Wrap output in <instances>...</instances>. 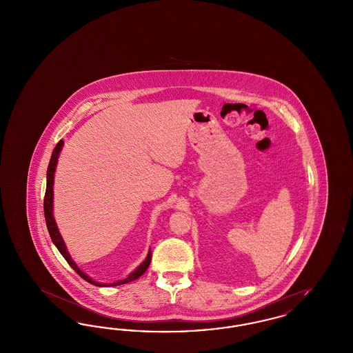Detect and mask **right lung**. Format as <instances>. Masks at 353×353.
<instances>
[{
	"label": "right lung",
	"mask_w": 353,
	"mask_h": 353,
	"mask_svg": "<svg viewBox=\"0 0 353 353\" xmlns=\"http://www.w3.org/2000/svg\"><path fill=\"white\" fill-rule=\"evenodd\" d=\"M62 147H63V141L59 140V143L55 145V148H54V151H52L50 163H49V167H48V184H46V193H45V201H43V210H45L46 226H48V230H49V234H50L52 243L57 246V249L63 255V258L68 261V265L78 272V275H81L84 281H87V282L91 283V285H99V287L108 285L107 283H98V282L92 281L87 274H84L83 271L77 266V263L72 261V258H71L70 254H68V248H66V245H65L62 236L59 234V230H58V228H57L55 219L52 217V194H54V192H52V185H54V173H55L58 157H59V153H61ZM151 258L152 254L151 250H150L147 258H145V261H144L137 269L134 270V272H131L125 279L115 282V283H112V285L110 283V285H124V283H130V282H132L134 279H137L139 276H141V275L147 271V269H148V266H150V263H151Z\"/></svg>",
	"instance_id": "1"
}]
</instances>
